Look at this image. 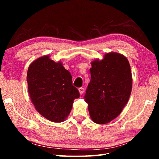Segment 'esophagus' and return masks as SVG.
<instances>
[{
    "instance_id": "1",
    "label": "esophagus",
    "mask_w": 159,
    "mask_h": 159,
    "mask_svg": "<svg viewBox=\"0 0 159 159\" xmlns=\"http://www.w3.org/2000/svg\"><path fill=\"white\" fill-rule=\"evenodd\" d=\"M79 93L80 95H82L84 92V91H85V89H84L83 87H80V88H79Z\"/></svg>"
}]
</instances>
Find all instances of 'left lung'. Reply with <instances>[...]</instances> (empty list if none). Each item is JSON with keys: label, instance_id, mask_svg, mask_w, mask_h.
<instances>
[{"label": "left lung", "instance_id": "8db88e82", "mask_svg": "<svg viewBox=\"0 0 159 159\" xmlns=\"http://www.w3.org/2000/svg\"><path fill=\"white\" fill-rule=\"evenodd\" d=\"M91 80L84 98L90 117L98 124H107L121 113L132 90L130 66L126 57L111 52L92 62Z\"/></svg>", "mask_w": 159, "mask_h": 159}]
</instances>
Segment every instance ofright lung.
I'll return each mask as SVG.
<instances>
[{
  "instance_id": "add662e5",
  "label": "right lung",
  "mask_w": 159,
  "mask_h": 159,
  "mask_svg": "<svg viewBox=\"0 0 159 159\" xmlns=\"http://www.w3.org/2000/svg\"><path fill=\"white\" fill-rule=\"evenodd\" d=\"M26 81L29 93L35 109L54 122L65 120L72 108L79 90L72 85V75L61 62L48 56L33 61L29 67Z\"/></svg>"
}]
</instances>
